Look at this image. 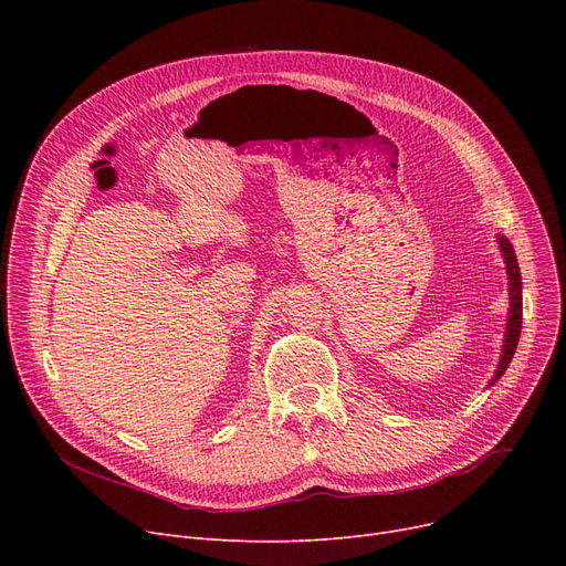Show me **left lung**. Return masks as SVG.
<instances>
[{
    "label": "left lung",
    "mask_w": 566,
    "mask_h": 566,
    "mask_svg": "<svg viewBox=\"0 0 566 566\" xmlns=\"http://www.w3.org/2000/svg\"><path fill=\"white\" fill-rule=\"evenodd\" d=\"M497 238V248L502 252L504 259V271H507V284H510V312H507V328H504V337H502V353H500V363L497 369L489 382V388L500 380V376L507 371L516 346H518V337H521V323H523V282H521V271H518V261L514 254V245L510 243L507 235L495 233Z\"/></svg>",
    "instance_id": "8db88e82"
}]
</instances>
